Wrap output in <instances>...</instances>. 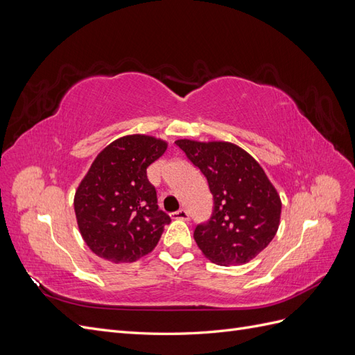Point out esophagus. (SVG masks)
<instances>
[{
	"mask_svg": "<svg viewBox=\"0 0 355 355\" xmlns=\"http://www.w3.org/2000/svg\"><path fill=\"white\" fill-rule=\"evenodd\" d=\"M171 218L179 219V220H189V213L187 210H184V209H180L178 211L171 213Z\"/></svg>",
	"mask_w": 355,
	"mask_h": 355,
	"instance_id": "esophagus-1",
	"label": "esophagus"
}]
</instances>
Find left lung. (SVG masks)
I'll list each match as a JSON object with an SVG mask.
<instances>
[{"mask_svg":"<svg viewBox=\"0 0 355 355\" xmlns=\"http://www.w3.org/2000/svg\"><path fill=\"white\" fill-rule=\"evenodd\" d=\"M201 170L213 196V214L197 225L194 240L202 254L218 265H243L275 237L282 200L261 164L230 142H175Z\"/></svg>","mask_w":355,"mask_h":355,"instance_id":"8db88e82","label":"left lung"}]
</instances>
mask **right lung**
<instances>
[{
    "label": "right lung",
    "mask_w": 355,
    "mask_h": 355,
    "mask_svg": "<svg viewBox=\"0 0 355 355\" xmlns=\"http://www.w3.org/2000/svg\"><path fill=\"white\" fill-rule=\"evenodd\" d=\"M167 142L148 135L116 139L98 154L73 197L81 237L103 259L136 262L158 244L170 216L158 209L146 168Z\"/></svg>",
    "instance_id": "obj_1"
}]
</instances>
